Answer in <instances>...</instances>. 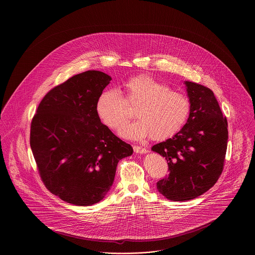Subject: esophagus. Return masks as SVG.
<instances>
[{
	"label": "esophagus",
	"mask_w": 255,
	"mask_h": 255,
	"mask_svg": "<svg viewBox=\"0 0 255 255\" xmlns=\"http://www.w3.org/2000/svg\"><path fill=\"white\" fill-rule=\"evenodd\" d=\"M133 151L135 153H140V154H145L147 152V149L142 147V146L133 145Z\"/></svg>",
	"instance_id": "obj_1"
}]
</instances>
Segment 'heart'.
I'll return each mask as SVG.
<instances>
[{
    "mask_svg": "<svg viewBox=\"0 0 255 255\" xmlns=\"http://www.w3.org/2000/svg\"><path fill=\"white\" fill-rule=\"evenodd\" d=\"M120 91L123 98L116 90L101 93L96 111L111 129L120 131L132 116L128 108L137 107L138 120L124 127L121 131L123 137L150 136L153 140H165L177 134L188 119L189 98L150 75L139 74L127 79Z\"/></svg>",
    "mask_w": 255,
    "mask_h": 255,
    "instance_id": "heart-1",
    "label": "heart"
}]
</instances>
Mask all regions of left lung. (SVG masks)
<instances>
[{"mask_svg": "<svg viewBox=\"0 0 255 255\" xmlns=\"http://www.w3.org/2000/svg\"><path fill=\"white\" fill-rule=\"evenodd\" d=\"M190 101L186 124L172 138L152 147L165 157L169 175L157 182L166 198H196L218 181L228 145V121L213 91L201 84L184 82Z\"/></svg>", "mask_w": 255, "mask_h": 255, "instance_id": "8db88e82", "label": "left lung"}]
</instances>
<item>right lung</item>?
<instances>
[{
  "label": "right lung",
  "mask_w": 255,
  "mask_h": 255,
  "mask_svg": "<svg viewBox=\"0 0 255 255\" xmlns=\"http://www.w3.org/2000/svg\"><path fill=\"white\" fill-rule=\"evenodd\" d=\"M111 76L78 73L52 88L30 126V147L46 188L62 200L88 206L109 191L119 161L132 147L103 125L96 111Z\"/></svg>",
  "instance_id": "1"
}]
</instances>
